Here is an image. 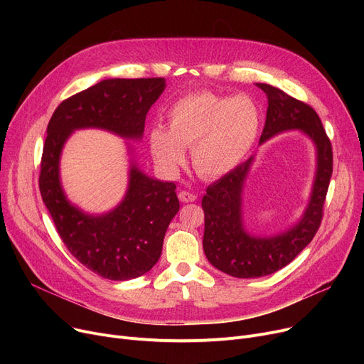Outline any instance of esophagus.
Masks as SVG:
<instances>
[{"instance_id": "1", "label": "esophagus", "mask_w": 364, "mask_h": 364, "mask_svg": "<svg viewBox=\"0 0 364 364\" xmlns=\"http://www.w3.org/2000/svg\"><path fill=\"white\" fill-rule=\"evenodd\" d=\"M178 198L181 202H195L196 200V195L192 192H187V190H183V192L178 193Z\"/></svg>"}]
</instances>
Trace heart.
I'll return each mask as SVG.
<instances>
[{"label":"heart","mask_w":364,"mask_h":364,"mask_svg":"<svg viewBox=\"0 0 364 364\" xmlns=\"http://www.w3.org/2000/svg\"><path fill=\"white\" fill-rule=\"evenodd\" d=\"M169 128L155 125L149 131L151 155L165 168L174 169L192 147L195 169L205 178L232 172L252 149L261 125L257 103L247 95H218L211 91L181 97L168 110Z\"/></svg>","instance_id":"obj_1"}]
</instances>
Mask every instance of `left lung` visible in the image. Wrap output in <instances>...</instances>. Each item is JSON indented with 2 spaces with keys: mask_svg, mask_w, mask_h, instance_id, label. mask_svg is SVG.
<instances>
[{
  "mask_svg": "<svg viewBox=\"0 0 364 364\" xmlns=\"http://www.w3.org/2000/svg\"><path fill=\"white\" fill-rule=\"evenodd\" d=\"M257 87L267 94L269 100L259 143L280 132L299 129L316 146L317 169L310 202L301 220L286 232L267 237L247 233L242 217L243 187L254 156L208 186L202 199L205 255L215 269L239 279H255L276 273L313 240L323 218V205L333 166L332 144L316 110L269 84H257Z\"/></svg>",
  "mask_w": 364,
  "mask_h": 364,
  "instance_id": "obj_1",
  "label": "left lung"
}]
</instances>
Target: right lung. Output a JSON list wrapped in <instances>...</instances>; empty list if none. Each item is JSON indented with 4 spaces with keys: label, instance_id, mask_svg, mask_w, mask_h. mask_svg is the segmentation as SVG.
Returning a JSON list of instances; mask_svg holds the SVG:
<instances>
[{
    "label": "right lung",
    "instance_id": "1",
    "mask_svg": "<svg viewBox=\"0 0 364 364\" xmlns=\"http://www.w3.org/2000/svg\"><path fill=\"white\" fill-rule=\"evenodd\" d=\"M165 90V78L103 80L62 102L47 127L40 192L68 251L109 280L143 276L155 265L171 220L180 209L176 184L147 177L131 164L122 202L102 215L73 206L60 183V155L75 129L100 128L140 140L146 114Z\"/></svg>",
    "mask_w": 364,
    "mask_h": 364
}]
</instances>
